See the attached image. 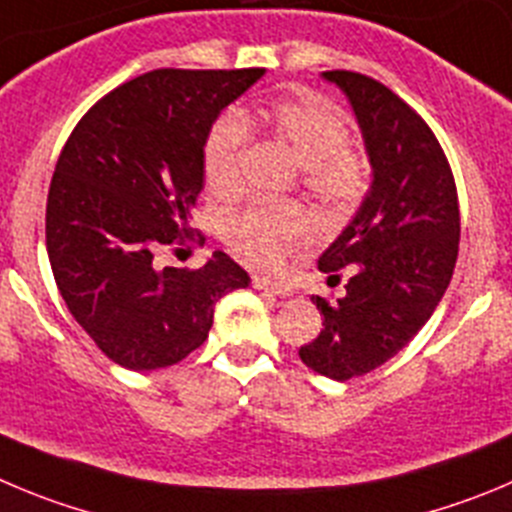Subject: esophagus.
<instances>
[{
	"instance_id": "34e87169",
	"label": "esophagus",
	"mask_w": 512,
	"mask_h": 512,
	"mask_svg": "<svg viewBox=\"0 0 512 512\" xmlns=\"http://www.w3.org/2000/svg\"><path fill=\"white\" fill-rule=\"evenodd\" d=\"M252 285H255L257 290H265V293L278 295V298H288V295H293V288H288V285H283V283H275V280L260 278V275H255V278H252Z\"/></svg>"
}]
</instances>
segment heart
I'll return each instance as SVG.
<instances>
[{
	"mask_svg": "<svg viewBox=\"0 0 512 512\" xmlns=\"http://www.w3.org/2000/svg\"><path fill=\"white\" fill-rule=\"evenodd\" d=\"M250 131L283 143L300 164V181L326 214H348L369 191V166L356 154L346 118L315 93L280 98L262 111L224 113L209 128L202 151L204 181L214 194L242 184V154ZM308 232L303 209L283 202H252L222 222L224 242L255 265H275L285 247Z\"/></svg>",
	"mask_w": 512,
	"mask_h": 512,
	"instance_id": "heart-1",
	"label": "heart"
}]
</instances>
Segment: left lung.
I'll list each match as a JSON object with an SVG mask.
<instances>
[{
  "instance_id": "left-lung-1",
  "label": "left lung",
  "mask_w": 512,
  "mask_h": 512,
  "mask_svg": "<svg viewBox=\"0 0 512 512\" xmlns=\"http://www.w3.org/2000/svg\"><path fill=\"white\" fill-rule=\"evenodd\" d=\"M364 131L374 184L353 222L318 260L341 280L336 303L313 295L318 338L300 346L303 364L336 381L364 376L407 346L442 300L460 247V204L450 161L412 105L369 75L328 70Z\"/></svg>"
}]
</instances>
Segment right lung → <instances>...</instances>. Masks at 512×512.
I'll use <instances>...</instances> for the list:
<instances>
[{
  "instance_id": "obj_1",
  "label": "right lung",
  "mask_w": 512,
  "mask_h": 512,
  "mask_svg": "<svg viewBox=\"0 0 512 512\" xmlns=\"http://www.w3.org/2000/svg\"><path fill=\"white\" fill-rule=\"evenodd\" d=\"M265 68H161L118 85L70 133L50 181L47 255L62 300L105 356L131 371L202 346L214 305L250 275L224 252L199 270L154 262L184 247L204 189L202 151L222 108Z\"/></svg>"
}]
</instances>
